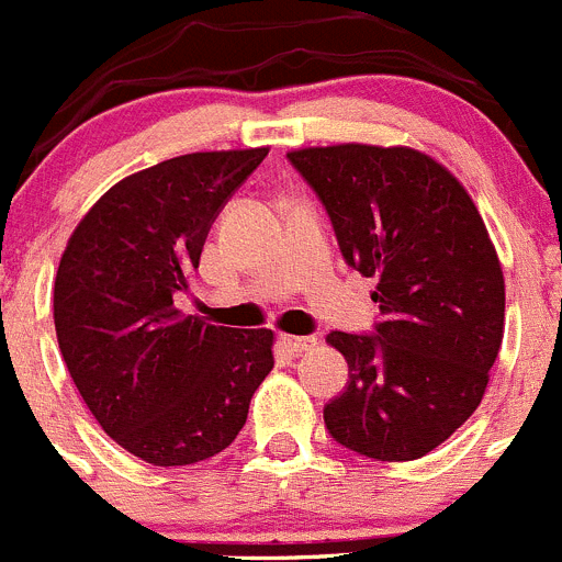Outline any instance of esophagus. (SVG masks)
Wrapping results in <instances>:
<instances>
[{
  "mask_svg": "<svg viewBox=\"0 0 562 562\" xmlns=\"http://www.w3.org/2000/svg\"><path fill=\"white\" fill-rule=\"evenodd\" d=\"M281 345L286 347V350L290 352H308V350H314V347L319 345L317 341V336H281Z\"/></svg>",
  "mask_w": 562,
  "mask_h": 562,
  "instance_id": "34e87169",
  "label": "esophagus"
}]
</instances>
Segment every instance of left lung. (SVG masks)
Masks as SVG:
<instances>
[{"mask_svg":"<svg viewBox=\"0 0 562 562\" xmlns=\"http://www.w3.org/2000/svg\"><path fill=\"white\" fill-rule=\"evenodd\" d=\"M375 278V334L330 330L350 367L325 427L375 461H416L483 400L505 334V278L477 206L441 162L408 146L339 143L286 154Z\"/></svg>","mask_w":562,"mask_h":562,"instance_id":"left-lung-1","label":"left lung"}]
</instances>
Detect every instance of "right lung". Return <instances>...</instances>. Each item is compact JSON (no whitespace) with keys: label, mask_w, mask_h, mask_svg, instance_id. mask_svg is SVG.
Wrapping results in <instances>:
<instances>
[{"label":"right lung","mask_w":562,"mask_h":562,"mask_svg":"<svg viewBox=\"0 0 562 562\" xmlns=\"http://www.w3.org/2000/svg\"><path fill=\"white\" fill-rule=\"evenodd\" d=\"M267 151H198L137 170L90 206L63 250V361L101 430L151 467L226 450L272 370V330L181 317L173 303L223 204Z\"/></svg>","instance_id":"obj_1"}]
</instances>
